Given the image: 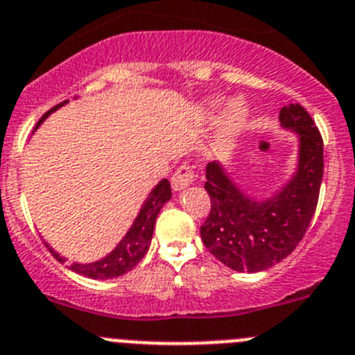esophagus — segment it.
<instances>
[{"label": "esophagus", "instance_id": "obj_1", "mask_svg": "<svg viewBox=\"0 0 355 355\" xmlns=\"http://www.w3.org/2000/svg\"><path fill=\"white\" fill-rule=\"evenodd\" d=\"M194 180H196V173H194L193 168L182 164L171 177V187H173V191H182V189L189 187Z\"/></svg>", "mask_w": 355, "mask_h": 355}]
</instances>
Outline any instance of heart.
<instances>
[{"mask_svg":"<svg viewBox=\"0 0 355 355\" xmlns=\"http://www.w3.org/2000/svg\"><path fill=\"white\" fill-rule=\"evenodd\" d=\"M220 105V99L211 98L201 103V114L205 117H210ZM248 122V108L245 107V103L240 99H233V101L224 108L223 115L218 119L217 131H215L214 138V148L215 150H226L234 144L241 132L245 131Z\"/></svg>","mask_w":355,"mask_h":355,"instance_id":"obj_1","label":"heart"}]
</instances>
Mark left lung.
Masks as SVG:
<instances>
[{"label": "left lung", "mask_w": 355, "mask_h": 355, "mask_svg": "<svg viewBox=\"0 0 355 355\" xmlns=\"http://www.w3.org/2000/svg\"><path fill=\"white\" fill-rule=\"evenodd\" d=\"M280 125L297 135V166L280 191L266 200L247 196L224 166H207L211 208L201 240L211 256L234 271H263L280 263L303 240L315 214L324 175V144L301 105L280 110Z\"/></svg>", "instance_id": "obj_1"}]
</instances>
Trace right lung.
<instances>
[{"label":"right lung","instance_id":"obj_1","mask_svg":"<svg viewBox=\"0 0 355 355\" xmlns=\"http://www.w3.org/2000/svg\"><path fill=\"white\" fill-rule=\"evenodd\" d=\"M68 101H62L59 103V105H55L54 108H51L47 114L40 119L36 128H38L52 112L61 108ZM170 182H168L166 178H162V180L152 189L150 194L147 196V200L144 201L137 218H135V223L131 224V227H129V231L125 233V236L119 241L117 247H115L108 256H105L99 261H94V263H71L69 264V270L82 275V277L94 278V280H108V278L121 277V275L131 271L132 268L137 266V264L144 259L145 254H147L148 247H150L152 233H154L155 218H157V214L161 211V208L164 207V203L170 201ZM47 247L52 252V256H54L59 263H66V257L59 256L49 243Z\"/></svg>","mask_w":355,"mask_h":355}]
</instances>
